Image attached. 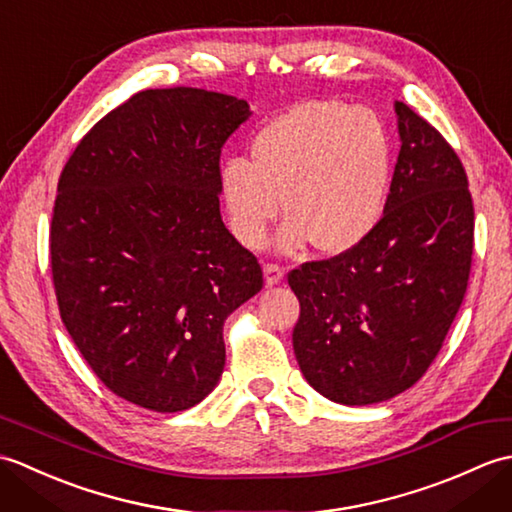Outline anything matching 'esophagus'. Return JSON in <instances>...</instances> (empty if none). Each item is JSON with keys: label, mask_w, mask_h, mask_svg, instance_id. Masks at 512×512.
<instances>
[{"label": "esophagus", "mask_w": 512, "mask_h": 512, "mask_svg": "<svg viewBox=\"0 0 512 512\" xmlns=\"http://www.w3.org/2000/svg\"><path fill=\"white\" fill-rule=\"evenodd\" d=\"M284 266H279V264H266L264 266V277H266V286H277V284H281V279H284Z\"/></svg>", "instance_id": "obj_1"}]
</instances>
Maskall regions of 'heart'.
Listing matches in <instances>:
<instances>
[{"label":"heart","mask_w":512,"mask_h":512,"mask_svg":"<svg viewBox=\"0 0 512 512\" xmlns=\"http://www.w3.org/2000/svg\"><path fill=\"white\" fill-rule=\"evenodd\" d=\"M248 158L226 160L222 200L231 231L257 248L281 209L290 215L279 246L312 239L323 253H345L374 231L385 213L391 138L376 112L319 99L290 107L250 143Z\"/></svg>","instance_id":"b5f03b06"}]
</instances>
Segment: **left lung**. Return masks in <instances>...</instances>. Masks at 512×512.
Here are the masks:
<instances>
[{
  "instance_id": "1",
  "label": "left lung",
  "mask_w": 512,
  "mask_h": 512,
  "mask_svg": "<svg viewBox=\"0 0 512 512\" xmlns=\"http://www.w3.org/2000/svg\"><path fill=\"white\" fill-rule=\"evenodd\" d=\"M400 154L385 213L361 244L288 273L299 299L292 347L308 383L341 405L416 385L466 295L475 211L455 149L396 103Z\"/></svg>"
}]
</instances>
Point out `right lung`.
Here are the masks:
<instances>
[{
  "label": "right lung",
  "instance_id": "obj_1",
  "mask_svg": "<svg viewBox=\"0 0 512 512\" xmlns=\"http://www.w3.org/2000/svg\"><path fill=\"white\" fill-rule=\"evenodd\" d=\"M246 101L145 90L105 114L61 171L50 266L61 321L116 396L184 411L222 376L224 321L264 286L220 215V154Z\"/></svg>",
  "mask_w": 512,
  "mask_h": 512
}]
</instances>
